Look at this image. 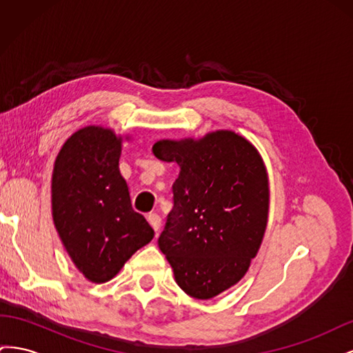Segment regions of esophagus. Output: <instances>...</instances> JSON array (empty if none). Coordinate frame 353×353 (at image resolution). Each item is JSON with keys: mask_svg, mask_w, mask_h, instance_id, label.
<instances>
[{"mask_svg": "<svg viewBox=\"0 0 353 353\" xmlns=\"http://www.w3.org/2000/svg\"><path fill=\"white\" fill-rule=\"evenodd\" d=\"M147 221L150 222L152 228L157 232L160 230V225H162V219H160V216L157 215V213H150V215L147 216Z\"/></svg>", "mask_w": 353, "mask_h": 353, "instance_id": "34e87169", "label": "esophagus"}]
</instances>
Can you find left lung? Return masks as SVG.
Listing matches in <instances>:
<instances>
[{
    "mask_svg": "<svg viewBox=\"0 0 353 353\" xmlns=\"http://www.w3.org/2000/svg\"><path fill=\"white\" fill-rule=\"evenodd\" d=\"M153 153L181 169L159 249L176 284L208 301L243 279L262 244L270 210L263 159L250 141L227 130L199 140H160Z\"/></svg>",
    "mask_w": 353,
    "mask_h": 353,
    "instance_id": "left-lung-1",
    "label": "left lung"
}]
</instances>
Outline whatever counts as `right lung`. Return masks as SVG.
<instances>
[{
  "label": "right lung",
  "mask_w": 353,
  "mask_h": 353,
  "mask_svg": "<svg viewBox=\"0 0 353 353\" xmlns=\"http://www.w3.org/2000/svg\"><path fill=\"white\" fill-rule=\"evenodd\" d=\"M123 140L130 137L110 128L85 126L61 145L52 169V222L74 266L97 284L112 280L154 237L121 175Z\"/></svg>",
  "instance_id": "add662e5"
}]
</instances>
